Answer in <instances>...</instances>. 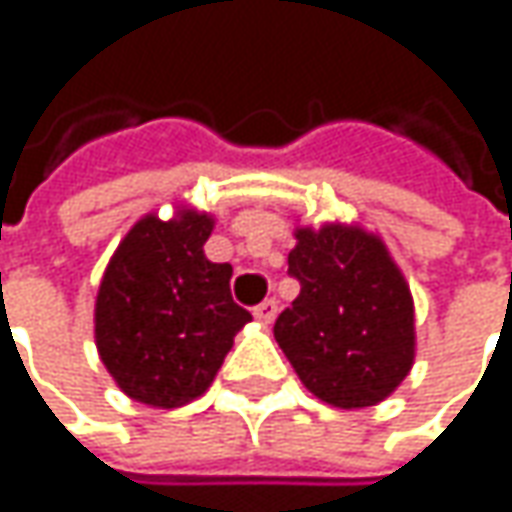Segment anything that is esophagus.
<instances>
[{
  "label": "esophagus",
  "mask_w": 512,
  "mask_h": 512,
  "mask_svg": "<svg viewBox=\"0 0 512 512\" xmlns=\"http://www.w3.org/2000/svg\"><path fill=\"white\" fill-rule=\"evenodd\" d=\"M276 311H279L276 299H265L262 305H256V308H253V317L262 322V325H270V322L276 320Z\"/></svg>",
  "instance_id": "esophagus-1"
}]
</instances>
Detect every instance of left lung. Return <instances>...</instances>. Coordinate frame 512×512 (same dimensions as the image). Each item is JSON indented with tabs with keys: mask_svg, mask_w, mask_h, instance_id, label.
<instances>
[{
	"mask_svg": "<svg viewBox=\"0 0 512 512\" xmlns=\"http://www.w3.org/2000/svg\"><path fill=\"white\" fill-rule=\"evenodd\" d=\"M288 273L299 296L273 337L302 386L337 409L395 392L415 363V302L386 242L363 224L296 227Z\"/></svg>",
	"mask_w": 512,
	"mask_h": 512,
	"instance_id": "obj_1",
	"label": "left lung"
}]
</instances>
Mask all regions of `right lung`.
Instances as JSON below:
<instances>
[{"label":"right lung","instance_id":"add662e5","mask_svg":"<svg viewBox=\"0 0 512 512\" xmlns=\"http://www.w3.org/2000/svg\"><path fill=\"white\" fill-rule=\"evenodd\" d=\"M216 218L146 213L120 239L94 299V343L117 389L155 409L201 397L250 314L230 296L233 268L210 262Z\"/></svg>","mask_w":512,"mask_h":512}]
</instances>
